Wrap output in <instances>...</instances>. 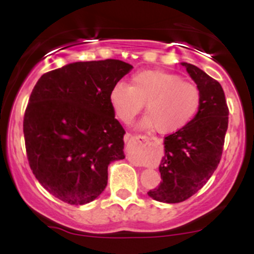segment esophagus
Returning <instances> with one entry per match:
<instances>
[{
    "label": "esophagus",
    "instance_id": "34e87169",
    "mask_svg": "<svg viewBox=\"0 0 254 254\" xmlns=\"http://www.w3.org/2000/svg\"><path fill=\"white\" fill-rule=\"evenodd\" d=\"M132 138L138 139V141H148V139H149L147 136H136V137H132V135H130V133H125V136H124L125 141H130V139H132Z\"/></svg>",
    "mask_w": 254,
    "mask_h": 254
}]
</instances>
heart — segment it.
<instances>
[{
    "mask_svg": "<svg viewBox=\"0 0 254 254\" xmlns=\"http://www.w3.org/2000/svg\"><path fill=\"white\" fill-rule=\"evenodd\" d=\"M110 104L119 121L130 123L145 104L141 127L164 135L185 127L200 106V92L194 83L164 70H143L133 75L130 86L117 83L110 90Z\"/></svg>",
    "mask_w": 254,
    "mask_h": 254,
    "instance_id": "obj_1",
    "label": "heart"
}]
</instances>
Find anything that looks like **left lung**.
<instances>
[{
	"mask_svg": "<svg viewBox=\"0 0 254 254\" xmlns=\"http://www.w3.org/2000/svg\"><path fill=\"white\" fill-rule=\"evenodd\" d=\"M200 92V106L182 130L165 137L160 162L161 183L148 196L162 203H180L210 179L222 155L228 127V107L221 84L202 69L182 63Z\"/></svg>",
	"mask_w": 254,
	"mask_h": 254,
	"instance_id": "left-lung-1",
	"label": "left lung"
}]
</instances>
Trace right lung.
Wrapping results in <instances>:
<instances>
[{"instance_id":"add662e5","label":"right lung","mask_w":254,"mask_h":254,"mask_svg":"<svg viewBox=\"0 0 254 254\" xmlns=\"http://www.w3.org/2000/svg\"><path fill=\"white\" fill-rule=\"evenodd\" d=\"M132 68L118 60L75 62L38 80L25 112V144L32 172L52 196L83 205L105 190L109 165L125 157L110 90Z\"/></svg>"}]
</instances>
